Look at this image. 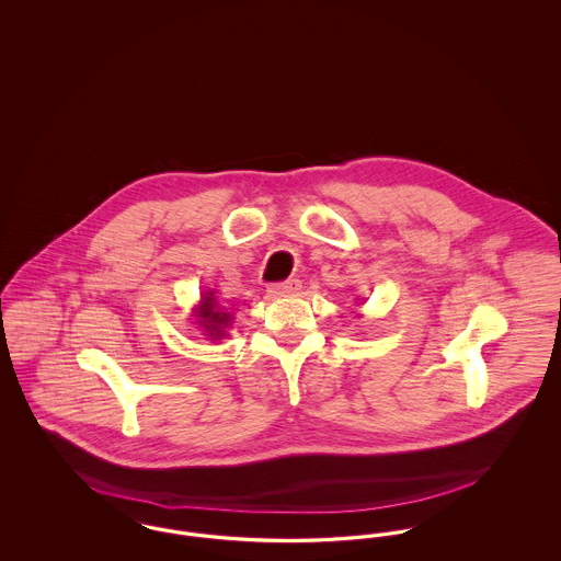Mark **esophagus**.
Masks as SVG:
<instances>
[{"mask_svg": "<svg viewBox=\"0 0 561 561\" xmlns=\"http://www.w3.org/2000/svg\"><path fill=\"white\" fill-rule=\"evenodd\" d=\"M299 289H301V283L298 278H289V280H283V283H274L267 287L270 296H296Z\"/></svg>", "mask_w": 561, "mask_h": 561, "instance_id": "obj_1", "label": "esophagus"}]
</instances>
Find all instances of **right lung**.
<instances>
[{"instance_id":"right-lung-1","label":"right lung","mask_w":561,"mask_h":561,"mask_svg":"<svg viewBox=\"0 0 561 561\" xmlns=\"http://www.w3.org/2000/svg\"><path fill=\"white\" fill-rule=\"evenodd\" d=\"M199 317L204 319L199 323L208 330V336L210 337L221 336V328L227 325V321H229V314L221 312V308H217V301L213 298V294L204 296L202 308H199Z\"/></svg>"}]
</instances>
